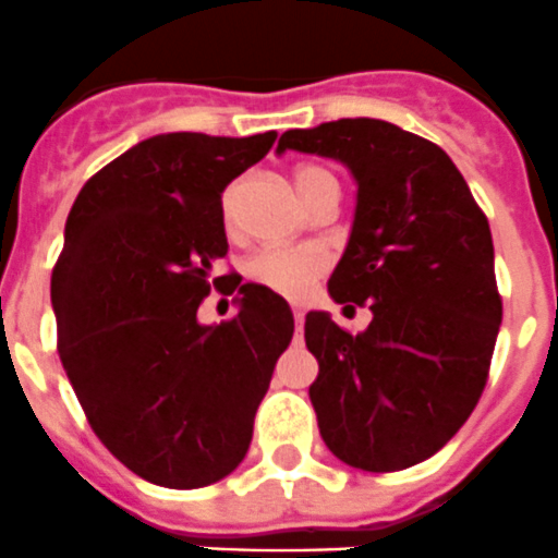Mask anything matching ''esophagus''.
<instances>
[{"instance_id":"1","label":"esophagus","mask_w":558,"mask_h":558,"mask_svg":"<svg viewBox=\"0 0 558 558\" xmlns=\"http://www.w3.org/2000/svg\"><path fill=\"white\" fill-rule=\"evenodd\" d=\"M303 323H305V314L300 308H294V325H298V333L303 330Z\"/></svg>"}]
</instances>
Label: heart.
I'll return each instance as SVG.
<instances>
[{"instance_id": "b5f03b06", "label": "heart", "mask_w": 558, "mask_h": 558, "mask_svg": "<svg viewBox=\"0 0 558 558\" xmlns=\"http://www.w3.org/2000/svg\"><path fill=\"white\" fill-rule=\"evenodd\" d=\"M294 185H298L305 205H311L325 189L336 185V178L323 167L300 163L294 169ZM239 205H242V180H233V183L225 185L222 197H219V222H222L225 233H233L235 225H239ZM323 272L325 258L314 250L267 247L244 264V275H247L250 283L264 286V289L286 300H303Z\"/></svg>"}]
</instances>
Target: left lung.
<instances>
[{
	"label": "left lung",
	"instance_id": "1",
	"mask_svg": "<svg viewBox=\"0 0 558 558\" xmlns=\"http://www.w3.org/2000/svg\"><path fill=\"white\" fill-rule=\"evenodd\" d=\"M348 163L359 180L353 233L328 291L373 311L364 333L305 316L319 361L308 395L336 459L395 473L430 459L478 405L504 300L486 214L453 160L380 119H339L280 135Z\"/></svg>",
	"mask_w": 558,
	"mask_h": 558
}]
</instances>
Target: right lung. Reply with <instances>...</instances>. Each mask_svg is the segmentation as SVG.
<instances>
[{"label": "right lung", "mask_w": 558, "mask_h": 558, "mask_svg": "<svg viewBox=\"0 0 558 558\" xmlns=\"http://www.w3.org/2000/svg\"><path fill=\"white\" fill-rule=\"evenodd\" d=\"M275 133L153 135L80 189L52 269L58 355L85 420L144 481L197 489L233 473L294 316L264 286L240 314L199 326L210 288L232 293L219 197ZM226 286L222 287L221 283Z\"/></svg>", "instance_id": "right-lung-1"}]
</instances>
